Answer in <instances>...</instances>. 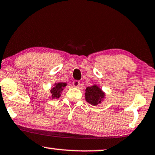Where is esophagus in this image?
I'll return each mask as SVG.
<instances>
[{
    "instance_id": "34e87169",
    "label": "esophagus",
    "mask_w": 155,
    "mask_h": 155,
    "mask_svg": "<svg viewBox=\"0 0 155 155\" xmlns=\"http://www.w3.org/2000/svg\"><path fill=\"white\" fill-rule=\"evenodd\" d=\"M73 85H74V87H78L80 86V81H77V80L74 81Z\"/></svg>"
}]
</instances>
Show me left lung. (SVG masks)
<instances>
[{"instance_id":"obj_1","label":"left lung","mask_w":155,"mask_h":155,"mask_svg":"<svg viewBox=\"0 0 155 155\" xmlns=\"http://www.w3.org/2000/svg\"><path fill=\"white\" fill-rule=\"evenodd\" d=\"M85 95L87 102L92 105H97L103 99L104 93L102 92L101 89L99 88L98 86L94 85L91 87H87Z\"/></svg>"}]
</instances>
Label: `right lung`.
<instances>
[{
	"label": "right lung",
	"mask_w": 155,
	"mask_h": 155,
	"mask_svg": "<svg viewBox=\"0 0 155 155\" xmlns=\"http://www.w3.org/2000/svg\"><path fill=\"white\" fill-rule=\"evenodd\" d=\"M67 86V84L65 83H58L55 84V87L51 90V93L52 94L53 98H59L60 97L61 91L63 90V88Z\"/></svg>",
	"instance_id": "right-lung-1"
}]
</instances>
